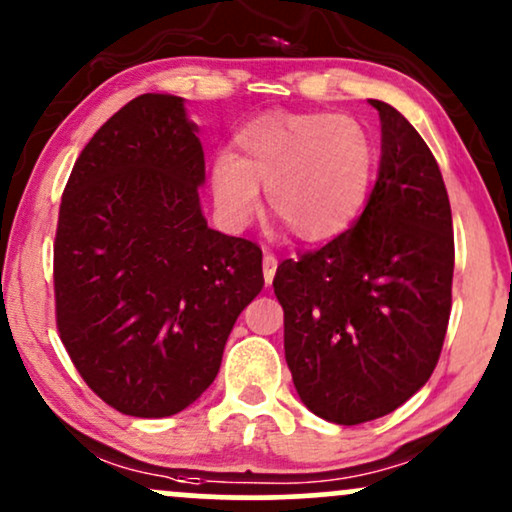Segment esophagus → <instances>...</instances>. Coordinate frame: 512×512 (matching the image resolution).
I'll list each match as a JSON object with an SVG mask.
<instances>
[{"label":"esophagus","mask_w":512,"mask_h":512,"mask_svg":"<svg viewBox=\"0 0 512 512\" xmlns=\"http://www.w3.org/2000/svg\"><path fill=\"white\" fill-rule=\"evenodd\" d=\"M262 272H264V284H272L274 274H276V257L264 252V260H262Z\"/></svg>","instance_id":"obj_1"}]
</instances>
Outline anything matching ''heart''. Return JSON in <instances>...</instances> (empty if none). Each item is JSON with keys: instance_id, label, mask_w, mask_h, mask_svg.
Segmentation results:
<instances>
[{"instance_id": "heart-1", "label": "heart", "mask_w": 512, "mask_h": 512, "mask_svg": "<svg viewBox=\"0 0 512 512\" xmlns=\"http://www.w3.org/2000/svg\"><path fill=\"white\" fill-rule=\"evenodd\" d=\"M238 154L211 161V197L221 223L243 231L267 204L305 243L342 236L373 185L378 149L349 115L272 110L236 129Z\"/></svg>"}]
</instances>
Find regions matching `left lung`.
I'll list each match as a JSON object with an SVG mask.
<instances>
[{
	"mask_svg": "<svg viewBox=\"0 0 512 512\" xmlns=\"http://www.w3.org/2000/svg\"><path fill=\"white\" fill-rule=\"evenodd\" d=\"M380 115V168L356 226L279 264L284 351L298 397L320 419L356 426L402 407L443 349L455 238L443 175L402 113Z\"/></svg>",
	"mask_w": 512,
	"mask_h": 512,
	"instance_id": "left-lung-1",
	"label": "left lung"
}]
</instances>
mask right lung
I'll list each match as a JSON object with an SVG mask.
<instances>
[{
    "label": "right lung",
    "instance_id": "obj_1",
    "mask_svg": "<svg viewBox=\"0 0 512 512\" xmlns=\"http://www.w3.org/2000/svg\"><path fill=\"white\" fill-rule=\"evenodd\" d=\"M197 132L185 98H134L84 146L60 204L62 344L105 404L139 419L178 414L214 383L264 286L262 250L207 226Z\"/></svg>",
    "mask_w": 512,
    "mask_h": 512
}]
</instances>
